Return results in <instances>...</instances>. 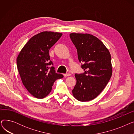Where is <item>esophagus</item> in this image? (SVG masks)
I'll return each instance as SVG.
<instances>
[{"instance_id":"1","label":"esophagus","mask_w":134,"mask_h":134,"mask_svg":"<svg viewBox=\"0 0 134 134\" xmlns=\"http://www.w3.org/2000/svg\"><path fill=\"white\" fill-rule=\"evenodd\" d=\"M71 75V74L69 73H66V74H63V76H64L65 77H67L68 76H70Z\"/></svg>"}]
</instances>
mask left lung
I'll return each mask as SVG.
<instances>
[{"instance_id":"left-lung-1","label":"left lung","mask_w":134,"mask_h":134,"mask_svg":"<svg viewBox=\"0 0 134 134\" xmlns=\"http://www.w3.org/2000/svg\"><path fill=\"white\" fill-rule=\"evenodd\" d=\"M69 36L84 71L75 74L76 83L72 93L79 101H90L101 93L111 78V55L103 42L92 35L72 33Z\"/></svg>"}]
</instances>
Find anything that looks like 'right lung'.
Returning <instances> with one entry per match:
<instances>
[{"label":"right lung","mask_w":134,"mask_h":134,"mask_svg":"<svg viewBox=\"0 0 134 134\" xmlns=\"http://www.w3.org/2000/svg\"><path fill=\"white\" fill-rule=\"evenodd\" d=\"M62 34L43 31L32 37L21 50L17 58L18 72L28 92L39 99L51 92L55 81L62 78L56 73L49 51Z\"/></svg>","instance_id":"right-lung-1"}]
</instances>
